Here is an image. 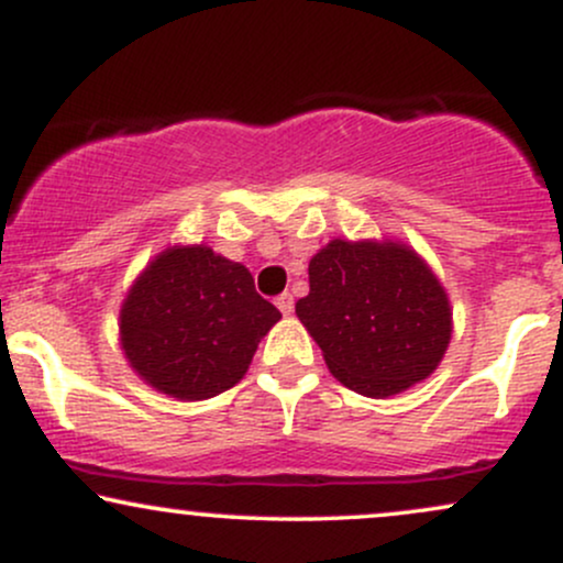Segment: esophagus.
<instances>
[{
	"label": "esophagus",
	"instance_id": "1",
	"mask_svg": "<svg viewBox=\"0 0 563 563\" xmlns=\"http://www.w3.org/2000/svg\"><path fill=\"white\" fill-rule=\"evenodd\" d=\"M275 303H277V309H280L283 314L294 312V296H290V294H280V296H277V299H275Z\"/></svg>",
	"mask_w": 563,
	"mask_h": 563
}]
</instances>
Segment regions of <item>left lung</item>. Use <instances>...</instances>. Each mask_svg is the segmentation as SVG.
<instances>
[{"label": "left lung", "mask_w": 563, "mask_h": 563, "mask_svg": "<svg viewBox=\"0 0 563 563\" xmlns=\"http://www.w3.org/2000/svg\"><path fill=\"white\" fill-rule=\"evenodd\" d=\"M296 314L328 371L352 391L384 399L429 378L452 335L442 283L410 245L335 238L309 262Z\"/></svg>", "instance_id": "1"}]
</instances>
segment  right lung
<instances>
[{
	"label": "right lung",
	"instance_id": "obj_1",
	"mask_svg": "<svg viewBox=\"0 0 563 563\" xmlns=\"http://www.w3.org/2000/svg\"><path fill=\"white\" fill-rule=\"evenodd\" d=\"M280 312L243 264L209 245H174L121 303V349L156 391L196 402L232 389Z\"/></svg>",
	"mask_w": 563,
	"mask_h": 563
}]
</instances>
